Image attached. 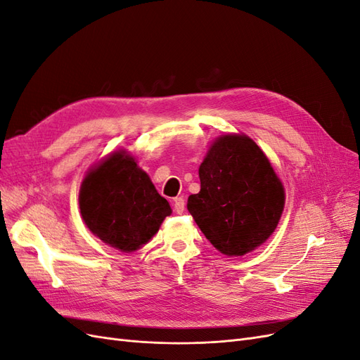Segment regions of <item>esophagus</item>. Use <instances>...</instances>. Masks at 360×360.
<instances>
[{"mask_svg": "<svg viewBox=\"0 0 360 360\" xmlns=\"http://www.w3.org/2000/svg\"><path fill=\"white\" fill-rule=\"evenodd\" d=\"M184 205H186V202H184V198L177 197L176 200H174V209H176L177 213H183L184 212Z\"/></svg>", "mask_w": 360, "mask_h": 360, "instance_id": "esophagus-1", "label": "esophagus"}]
</instances>
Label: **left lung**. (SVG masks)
Returning a JSON list of instances; mask_svg holds the SVG:
<instances>
[{
    "mask_svg": "<svg viewBox=\"0 0 360 360\" xmlns=\"http://www.w3.org/2000/svg\"><path fill=\"white\" fill-rule=\"evenodd\" d=\"M200 180L201 191L188 198V210L222 254L245 255L275 231L284 188L252 139L217 138L201 163Z\"/></svg>",
    "mask_w": 360,
    "mask_h": 360,
    "instance_id": "left-lung-1",
    "label": "left lung"
}]
</instances>
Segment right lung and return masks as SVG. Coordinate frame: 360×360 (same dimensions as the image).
Wrapping results in <instances>:
<instances>
[{"mask_svg": "<svg viewBox=\"0 0 360 360\" xmlns=\"http://www.w3.org/2000/svg\"><path fill=\"white\" fill-rule=\"evenodd\" d=\"M79 209L89 230L123 252L146 245L171 214L169 202L124 151H117L86 174Z\"/></svg>", "mask_w": 360, "mask_h": 360, "instance_id": "1", "label": "right lung"}]
</instances>
